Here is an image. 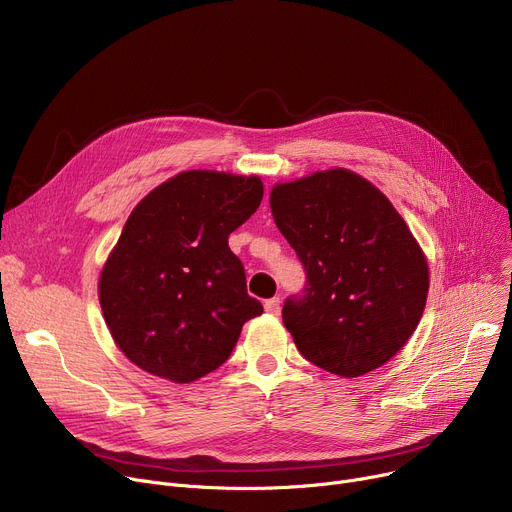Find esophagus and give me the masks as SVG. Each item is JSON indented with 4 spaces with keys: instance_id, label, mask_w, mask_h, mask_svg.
I'll use <instances>...</instances> for the list:
<instances>
[{
    "instance_id": "esophagus-1",
    "label": "esophagus",
    "mask_w": 512,
    "mask_h": 512,
    "mask_svg": "<svg viewBox=\"0 0 512 512\" xmlns=\"http://www.w3.org/2000/svg\"><path fill=\"white\" fill-rule=\"evenodd\" d=\"M265 311L269 313V315H280V311H282V306H280V298L278 296H274V298H269V300H265Z\"/></svg>"
}]
</instances>
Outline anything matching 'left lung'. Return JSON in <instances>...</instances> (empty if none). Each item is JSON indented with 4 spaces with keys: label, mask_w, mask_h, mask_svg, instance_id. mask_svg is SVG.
<instances>
[{
    "label": "left lung",
    "mask_w": 512,
    "mask_h": 512,
    "mask_svg": "<svg viewBox=\"0 0 512 512\" xmlns=\"http://www.w3.org/2000/svg\"><path fill=\"white\" fill-rule=\"evenodd\" d=\"M269 206L306 274L282 309L298 352L339 377L391 360L428 296L424 253L391 201L335 168L276 185Z\"/></svg>",
    "instance_id": "obj_1"
}]
</instances>
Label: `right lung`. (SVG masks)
Wrapping results in <instances>:
<instances>
[{"mask_svg": "<svg viewBox=\"0 0 512 512\" xmlns=\"http://www.w3.org/2000/svg\"><path fill=\"white\" fill-rule=\"evenodd\" d=\"M257 177L189 170L146 195L100 274V306L121 352L191 383L222 366L263 306L247 294L228 236L255 214Z\"/></svg>", "mask_w": 512, "mask_h": 512, "instance_id": "obj_1", "label": "right lung"}]
</instances>
